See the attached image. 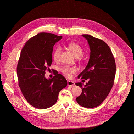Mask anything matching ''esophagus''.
I'll list each match as a JSON object with an SVG mask.
<instances>
[{
    "mask_svg": "<svg viewBox=\"0 0 134 134\" xmlns=\"http://www.w3.org/2000/svg\"><path fill=\"white\" fill-rule=\"evenodd\" d=\"M67 84H68V86H70V87H75V83L74 82L68 80L67 81Z\"/></svg>",
    "mask_w": 134,
    "mask_h": 134,
    "instance_id": "1",
    "label": "esophagus"
}]
</instances>
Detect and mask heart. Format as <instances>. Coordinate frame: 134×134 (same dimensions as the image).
Segmentation results:
<instances>
[{"mask_svg":"<svg viewBox=\"0 0 134 134\" xmlns=\"http://www.w3.org/2000/svg\"><path fill=\"white\" fill-rule=\"evenodd\" d=\"M67 47L69 50L74 54L76 57H79L81 56L83 53V50L81 45L78 43L71 42L67 44ZM62 52V48L60 47H56L53 54V57L55 60H57L60 56ZM62 72L68 77H70L72 74L76 72L77 70L75 68L70 67L69 66H65L62 69Z\"/></svg>","mask_w":134,"mask_h":134,"instance_id":"1","label":"heart"}]
</instances>
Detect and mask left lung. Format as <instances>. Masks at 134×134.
Wrapping results in <instances>:
<instances>
[{
  "instance_id": "1",
  "label": "left lung",
  "mask_w": 134,
  "mask_h": 134,
  "mask_svg": "<svg viewBox=\"0 0 134 134\" xmlns=\"http://www.w3.org/2000/svg\"><path fill=\"white\" fill-rule=\"evenodd\" d=\"M82 35L87 40L91 52L88 65L78 78L89 81L84 87L81 82L76 83L82 89L81 95L76 100L81 107L92 108L100 105L109 94L114 85L116 65L111 50L104 41L90 35Z\"/></svg>"
}]
</instances>
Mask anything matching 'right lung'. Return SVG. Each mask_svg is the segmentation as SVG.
<instances>
[{"label":"right lung","instance_id":"add662e5","mask_svg":"<svg viewBox=\"0 0 134 134\" xmlns=\"http://www.w3.org/2000/svg\"><path fill=\"white\" fill-rule=\"evenodd\" d=\"M63 37L49 33H40L30 38L21 50L16 72L19 86L29 103L38 109L54 105L59 91L67 85L58 72L52 79L45 77L52 63L54 45Z\"/></svg>","mask_w":134,"mask_h":134}]
</instances>
